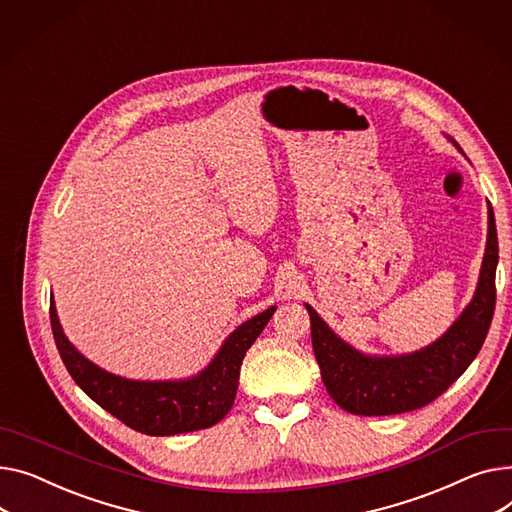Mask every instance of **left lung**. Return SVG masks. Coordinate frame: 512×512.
<instances>
[{
    "instance_id": "8db88e82",
    "label": "left lung",
    "mask_w": 512,
    "mask_h": 512,
    "mask_svg": "<svg viewBox=\"0 0 512 512\" xmlns=\"http://www.w3.org/2000/svg\"><path fill=\"white\" fill-rule=\"evenodd\" d=\"M496 265L498 236L488 206V243L478 288L449 331L414 354L366 356L337 337L313 306L304 304L311 315L315 358L331 399L356 416H393L418 410L445 393L484 346L496 306Z\"/></svg>"
}]
</instances>
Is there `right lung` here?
I'll return each mask as SVG.
<instances>
[{
	"mask_svg": "<svg viewBox=\"0 0 512 512\" xmlns=\"http://www.w3.org/2000/svg\"><path fill=\"white\" fill-rule=\"evenodd\" d=\"M274 311L276 306H269L261 315L238 325L208 368L185 381H131L102 370L65 337L53 296L49 317L67 372L92 401L133 430L150 436H170L210 428L230 412L243 358Z\"/></svg>",
	"mask_w": 512,
	"mask_h": 512,
	"instance_id": "obj_1",
	"label": "right lung"
}]
</instances>
